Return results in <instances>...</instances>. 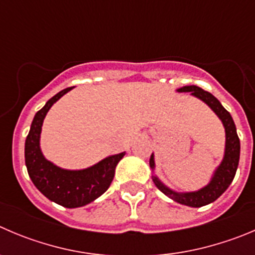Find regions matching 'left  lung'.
Masks as SVG:
<instances>
[{"mask_svg":"<svg viewBox=\"0 0 255 255\" xmlns=\"http://www.w3.org/2000/svg\"><path fill=\"white\" fill-rule=\"evenodd\" d=\"M179 93H191V95L196 96L198 99L204 101L208 106H210L213 111L218 115V118L222 120L223 125L225 128V154L222 164L218 166L215 170L214 176L212 178V181L204 186L203 189L193 193H175L166 188L156 176H152V181L156 185L161 193L165 194L170 199L175 200L176 203L188 207L199 208L204 207V205L210 204L214 200H217L223 193L228 189L230 183L234 179L237 169L239 164V155H241V141H239L238 134H237V128L233 121L232 115L223 108L220 101L212 94L200 89L198 86H184L178 90ZM150 168H155L154 155L151 154L150 156Z\"/></svg>","mask_w":255,"mask_h":255,"instance_id":"8db88e82","label":"left lung"}]
</instances>
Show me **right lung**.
<instances>
[{"mask_svg":"<svg viewBox=\"0 0 255 255\" xmlns=\"http://www.w3.org/2000/svg\"><path fill=\"white\" fill-rule=\"evenodd\" d=\"M71 89L67 87L60 91L36 113L26 137L25 161L31 180L46 198L65 208H79L94 202L108 190L115 175L116 165L125 152L106 157L84 170H65L43 157L40 149L43 119L51 106Z\"/></svg>","mask_w":255,"mask_h":255,"instance_id":"right-lung-1","label":"right lung"}]
</instances>
